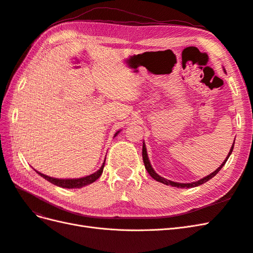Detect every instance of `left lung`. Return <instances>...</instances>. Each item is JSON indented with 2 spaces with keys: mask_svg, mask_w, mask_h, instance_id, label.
Returning <instances> with one entry per match:
<instances>
[{
  "mask_svg": "<svg viewBox=\"0 0 253 253\" xmlns=\"http://www.w3.org/2000/svg\"><path fill=\"white\" fill-rule=\"evenodd\" d=\"M224 72L226 73L225 68H224ZM233 147H234V142H233V144H232V147H231L230 151H229L226 159L224 160L223 164H221L215 171L212 172V173L209 174V175H207L206 177H204V178H202V179H200V180L193 181V182H187V183L172 181V180H169V179H166V178L162 177V176H160V175H158V174L155 172V170L152 168V165H151V163H150V159H149V156H148L147 148H145L144 141H143V145H142V159H143V164H144L145 169H147L148 173H149L155 180H157V181H159V182H162V183H165V185H167V186H172V187H176V188H194V187L203 185V183H205V182H207L208 180H210L212 177H214V176H215V175L220 171L221 168H223V167L225 166V164H226V162L228 160L229 156L231 155V153H232V151H233Z\"/></svg>",
  "mask_w": 253,
  "mask_h": 253,
  "instance_id": "obj_1",
  "label": "left lung"
}]
</instances>
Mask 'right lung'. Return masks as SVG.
Masks as SVG:
<instances>
[{"mask_svg":"<svg viewBox=\"0 0 253 253\" xmlns=\"http://www.w3.org/2000/svg\"><path fill=\"white\" fill-rule=\"evenodd\" d=\"M119 132H120V129L115 133L114 137H116L119 134ZM104 164H105V160L103 162L102 166L100 167V169H99L98 171H96L95 173L90 174V175L84 176V177H80V178H55V177H50V176H48V175H45V174L38 172L37 170H35V171L40 176H42L43 178H45L49 182L53 183V185H56L58 187L65 188V189H79V188L89 185V183H93L94 181H96L99 177H100L102 172H103Z\"/></svg>","mask_w":253,"mask_h":253,"instance_id":"add662e5","label":"right lung"}]
</instances>
